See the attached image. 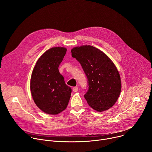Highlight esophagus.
Returning a JSON list of instances; mask_svg holds the SVG:
<instances>
[{
	"label": "esophagus",
	"mask_w": 152,
	"mask_h": 152,
	"mask_svg": "<svg viewBox=\"0 0 152 152\" xmlns=\"http://www.w3.org/2000/svg\"><path fill=\"white\" fill-rule=\"evenodd\" d=\"M73 92H77V91H78V87H73Z\"/></svg>",
	"instance_id": "1"
}]
</instances>
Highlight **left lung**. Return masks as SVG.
<instances>
[{
	"instance_id": "left-lung-1",
	"label": "left lung",
	"mask_w": 152,
	"mask_h": 152,
	"mask_svg": "<svg viewBox=\"0 0 152 152\" xmlns=\"http://www.w3.org/2000/svg\"><path fill=\"white\" fill-rule=\"evenodd\" d=\"M80 64L88 79L84 98L98 112L113 107L120 95L122 84L114 64L103 52L90 45L77 46L71 50Z\"/></svg>"
}]
</instances>
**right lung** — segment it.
Wrapping results in <instances>:
<instances>
[{
	"label": "right lung",
	"instance_id": "right-lung-1",
	"mask_svg": "<svg viewBox=\"0 0 152 152\" xmlns=\"http://www.w3.org/2000/svg\"><path fill=\"white\" fill-rule=\"evenodd\" d=\"M64 47H54L40 57L30 79V91L36 105L48 114L56 115L68 104L72 88L60 75L58 66L66 54Z\"/></svg>",
	"mask_w": 152,
	"mask_h": 152
}]
</instances>
